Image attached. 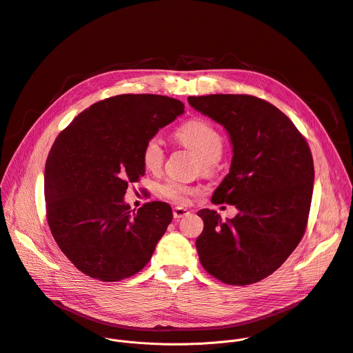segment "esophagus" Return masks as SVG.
<instances>
[{"label":"esophagus","instance_id":"1","mask_svg":"<svg viewBox=\"0 0 353 353\" xmlns=\"http://www.w3.org/2000/svg\"><path fill=\"white\" fill-rule=\"evenodd\" d=\"M190 214V211L187 208H183V207H174L173 208V216L176 219H180V218H184Z\"/></svg>","mask_w":353,"mask_h":353}]
</instances>
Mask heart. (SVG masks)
<instances>
[{
  "label": "heart",
  "instance_id": "1",
  "mask_svg": "<svg viewBox=\"0 0 353 353\" xmlns=\"http://www.w3.org/2000/svg\"><path fill=\"white\" fill-rule=\"evenodd\" d=\"M176 137L184 146L191 149L203 161L205 170L216 163L223 154V137L212 124L205 120L196 119L184 123L176 131ZM141 159L145 169L149 172H158L162 168L165 161V145L161 137L154 135L145 141ZM159 194L174 204L184 205L192 195L196 194V188L179 180H168L161 184Z\"/></svg>",
  "mask_w": 353,
  "mask_h": 353
}]
</instances>
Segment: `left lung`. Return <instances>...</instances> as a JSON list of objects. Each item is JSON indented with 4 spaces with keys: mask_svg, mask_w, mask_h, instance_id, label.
<instances>
[{
    "mask_svg": "<svg viewBox=\"0 0 353 353\" xmlns=\"http://www.w3.org/2000/svg\"><path fill=\"white\" fill-rule=\"evenodd\" d=\"M188 103L230 135V172L211 201L239 210L228 222L212 210L196 212L204 221L195 240L199 263L226 285L260 282L306 232L314 181L309 143L286 114L256 96H190Z\"/></svg>",
    "mask_w": 353,
    "mask_h": 353,
    "instance_id": "8db88e82",
    "label": "left lung"
}]
</instances>
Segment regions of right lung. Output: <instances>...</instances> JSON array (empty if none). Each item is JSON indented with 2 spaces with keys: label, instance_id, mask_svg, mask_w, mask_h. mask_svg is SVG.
Listing matches in <instances>:
<instances>
[{
  "label": "right lung",
  "instance_id": "1",
  "mask_svg": "<svg viewBox=\"0 0 353 353\" xmlns=\"http://www.w3.org/2000/svg\"><path fill=\"white\" fill-rule=\"evenodd\" d=\"M184 112L177 99L117 94L78 114L54 141L44 169L46 216L65 257L85 275L117 282L139 272L173 219L169 204L124 203L145 174L142 146Z\"/></svg>",
  "mask_w": 353,
  "mask_h": 353
}]
</instances>
